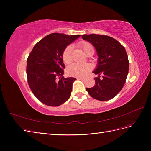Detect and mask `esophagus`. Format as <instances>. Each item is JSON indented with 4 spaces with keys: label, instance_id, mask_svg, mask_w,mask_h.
Returning a JSON list of instances; mask_svg holds the SVG:
<instances>
[{
    "label": "esophagus",
    "instance_id": "34e87169",
    "mask_svg": "<svg viewBox=\"0 0 151 151\" xmlns=\"http://www.w3.org/2000/svg\"><path fill=\"white\" fill-rule=\"evenodd\" d=\"M77 79H79V80H82V81H84V80H85V78H84V77H77Z\"/></svg>",
    "mask_w": 151,
    "mask_h": 151
}]
</instances>
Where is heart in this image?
Returning <instances> with one entry per match:
<instances>
[{
  "mask_svg": "<svg viewBox=\"0 0 151 151\" xmlns=\"http://www.w3.org/2000/svg\"><path fill=\"white\" fill-rule=\"evenodd\" d=\"M81 47L84 52L88 55L90 52L94 51L93 45L89 42H83L81 44ZM73 49L72 45L67 46L62 54L63 61L66 64H68L72 62V51ZM91 66L89 64H79V63H73L68 67L67 69L68 74L71 76L83 77L86 76L91 70Z\"/></svg>",
  "mask_w": 151,
  "mask_h": 151,
  "instance_id": "1",
  "label": "heart"
}]
</instances>
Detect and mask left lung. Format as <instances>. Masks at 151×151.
Listing matches in <instances>:
<instances>
[{
    "label": "left lung",
    "instance_id": "left-lung-1",
    "mask_svg": "<svg viewBox=\"0 0 151 151\" xmlns=\"http://www.w3.org/2000/svg\"><path fill=\"white\" fill-rule=\"evenodd\" d=\"M82 38L92 44L96 50L98 60L93 73L95 85L86 88L91 97L101 101H108L119 93L125 83L129 62L125 48L110 36L101 35H83ZM103 75L102 78L100 75Z\"/></svg>",
    "mask_w": 151,
    "mask_h": 151
}]
</instances>
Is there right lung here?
Returning a JSON list of instances; mask_svg holds the SVG:
<instances>
[{"label":"right lung","mask_w":151,"mask_h":151,"mask_svg":"<svg viewBox=\"0 0 151 151\" xmlns=\"http://www.w3.org/2000/svg\"><path fill=\"white\" fill-rule=\"evenodd\" d=\"M80 36L50 34L39 41L29 55L26 66L28 83L36 98L43 104L57 106L70 98L76 79L63 77L62 54Z\"/></svg>","instance_id":"obj_1"}]
</instances>
